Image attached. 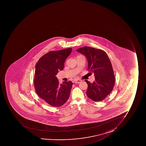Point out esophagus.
Listing matches in <instances>:
<instances>
[{"label":"esophagus","instance_id":"esophagus-1","mask_svg":"<svg viewBox=\"0 0 146 146\" xmlns=\"http://www.w3.org/2000/svg\"><path fill=\"white\" fill-rule=\"evenodd\" d=\"M81 81H82V80H80L76 79V80H74V82L75 83H77V84H78V83L81 82Z\"/></svg>","mask_w":146,"mask_h":146}]
</instances>
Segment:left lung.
<instances>
[{"instance_id": "1", "label": "left lung", "mask_w": 146, "mask_h": 146, "mask_svg": "<svg viewBox=\"0 0 146 146\" xmlns=\"http://www.w3.org/2000/svg\"><path fill=\"white\" fill-rule=\"evenodd\" d=\"M85 55L88 61V69L93 72L95 80L88 85L87 95L94 101L104 100L112 90L115 83V77L111 61L107 54L101 49L85 46L77 49Z\"/></svg>"}]
</instances>
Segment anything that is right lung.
<instances>
[{"instance_id": "right-lung-1", "label": "right lung", "mask_w": 146, "mask_h": 146, "mask_svg": "<svg viewBox=\"0 0 146 146\" xmlns=\"http://www.w3.org/2000/svg\"><path fill=\"white\" fill-rule=\"evenodd\" d=\"M72 48L49 51L40 58L35 66L34 85L36 94L48 105L59 107L69 98L72 87L71 81L59 84L56 75L64 68Z\"/></svg>"}]
</instances>
